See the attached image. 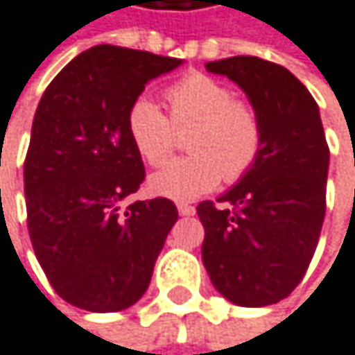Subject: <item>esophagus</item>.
I'll return each instance as SVG.
<instances>
[{
	"label": "esophagus",
	"instance_id": "obj_1",
	"mask_svg": "<svg viewBox=\"0 0 355 355\" xmlns=\"http://www.w3.org/2000/svg\"><path fill=\"white\" fill-rule=\"evenodd\" d=\"M178 211H180V215H184V217H190V215L196 213V209H194L192 205H188V202H178Z\"/></svg>",
	"mask_w": 355,
	"mask_h": 355
}]
</instances>
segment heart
<instances>
[{
  "mask_svg": "<svg viewBox=\"0 0 355 355\" xmlns=\"http://www.w3.org/2000/svg\"><path fill=\"white\" fill-rule=\"evenodd\" d=\"M169 116L148 98L127 112V138L148 163H163L175 148V131L192 129L186 140L190 157L173 159L155 171L148 188L173 200H192L221 180L239 182L259 161L263 127L251 104L236 100L230 85L202 73L175 81L165 92Z\"/></svg>",
  "mask_w": 355,
  "mask_h": 355,
  "instance_id": "obj_1",
  "label": "heart"
}]
</instances>
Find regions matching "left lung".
<instances>
[{
	"label": "left lung",
	"instance_id": "8db88e82",
	"mask_svg": "<svg viewBox=\"0 0 355 355\" xmlns=\"http://www.w3.org/2000/svg\"><path fill=\"white\" fill-rule=\"evenodd\" d=\"M234 81L263 127L255 167L217 202L196 207L205 226L202 263L213 286L243 307L288 297L314 257L324 211L329 144L320 110L307 87L284 67L232 56L205 64Z\"/></svg>",
	"mask_w": 355,
	"mask_h": 355
}]
</instances>
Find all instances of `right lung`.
Returning <instances> with one entry per match:
<instances>
[{
	"instance_id": "1",
	"label": "right lung",
	"mask_w": 355,
	"mask_h": 355,
	"mask_svg": "<svg viewBox=\"0 0 355 355\" xmlns=\"http://www.w3.org/2000/svg\"><path fill=\"white\" fill-rule=\"evenodd\" d=\"M180 58L94 46L43 92L24 159L28 236L54 291L87 312H121L148 288L178 221L169 198L123 207L144 182L127 112Z\"/></svg>"
}]
</instances>
